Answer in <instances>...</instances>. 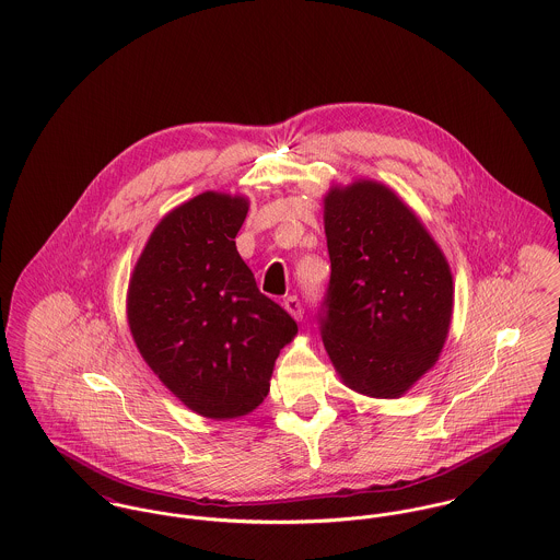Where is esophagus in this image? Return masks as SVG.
Masks as SVG:
<instances>
[{"label":"esophagus","mask_w":560,"mask_h":560,"mask_svg":"<svg viewBox=\"0 0 560 560\" xmlns=\"http://www.w3.org/2000/svg\"><path fill=\"white\" fill-rule=\"evenodd\" d=\"M282 306H284V311L293 317V319H302L304 317V308H302V302L295 298V295H291V298H287L284 302H282Z\"/></svg>","instance_id":"esophagus-1"}]
</instances>
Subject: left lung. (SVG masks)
<instances>
[{"label":"left lung","mask_w":560,"mask_h":560,"mask_svg":"<svg viewBox=\"0 0 560 560\" xmlns=\"http://www.w3.org/2000/svg\"><path fill=\"white\" fill-rule=\"evenodd\" d=\"M331 276L320 336L342 384L399 399L444 349L455 287L442 247L388 185L355 178L323 196Z\"/></svg>","instance_id":"obj_1"}]
</instances>
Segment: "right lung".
Segmentation results:
<instances>
[{"label":"right lung","instance_id":"obj_1","mask_svg":"<svg viewBox=\"0 0 560 560\" xmlns=\"http://www.w3.org/2000/svg\"><path fill=\"white\" fill-rule=\"evenodd\" d=\"M249 200L202 191L161 218L127 291L133 342L161 384L191 411L229 420L269 393L298 323L262 295L235 237Z\"/></svg>","mask_w":560,"mask_h":560}]
</instances>
